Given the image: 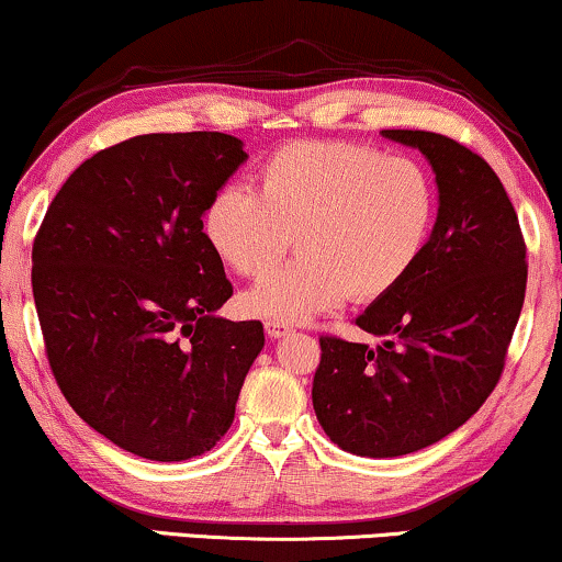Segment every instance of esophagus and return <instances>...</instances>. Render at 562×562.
<instances>
[{
  "mask_svg": "<svg viewBox=\"0 0 562 562\" xmlns=\"http://www.w3.org/2000/svg\"><path fill=\"white\" fill-rule=\"evenodd\" d=\"M265 328H267V336H270V338H284V336L292 334V328L288 326V323H280V321H267Z\"/></svg>",
  "mask_w": 562,
  "mask_h": 562,
  "instance_id": "34e87169",
  "label": "esophagus"
}]
</instances>
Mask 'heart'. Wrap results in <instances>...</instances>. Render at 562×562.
<instances>
[{
	"mask_svg": "<svg viewBox=\"0 0 562 562\" xmlns=\"http://www.w3.org/2000/svg\"><path fill=\"white\" fill-rule=\"evenodd\" d=\"M438 213L436 180L413 157L353 142L300 139L267 157L259 193L226 186L203 213L224 265L262 278L244 295L249 313L297 323L349 295L369 303L392 292L428 249Z\"/></svg>",
	"mask_w": 562,
	"mask_h": 562,
	"instance_id": "b5f03b06",
	"label": "heart"
}]
</instances>
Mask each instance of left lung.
Here are the masks:
<instances>
[{"label": "left lung", "mask_w": 562, "mask_h": 562, "mask_svg": "<svg viewBox=\"0 0 562 562\" xmlns=\"http://www.w3.org/2000/svg\"><path fill=\"white\" fill-rule=\"evenodd\" d=\"M436 172L438 218L415 270L357 326L379 344L321 336L313 409L349 453L397 458L461 428L499 382L525 303L527 249L484 157L420 130H382Z\"/></svg>", "instance_id": "8db88e82"}]
</instances>
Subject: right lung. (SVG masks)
I'll list each match as a JSON object with an SVG mask.
<instances>
[{
	"label": "right lung",
	"mask_w": 562,
	"mask_h": 562,
	"mask_svg": "<svg viewBox=\"0 0 562 562\" xmlns=\"http://www.w3.org/2000/svg\"><path fill=\"white\" fill-rule=\"evenodd\" d=\"M224 132L139 134L74 170L33 244L47 361L83 423L139 458L188 461L232 428L259 321H226L203 213L247 162Z\"/></svg>",
	"instance_id": "add662e5"
}]
</instances>
